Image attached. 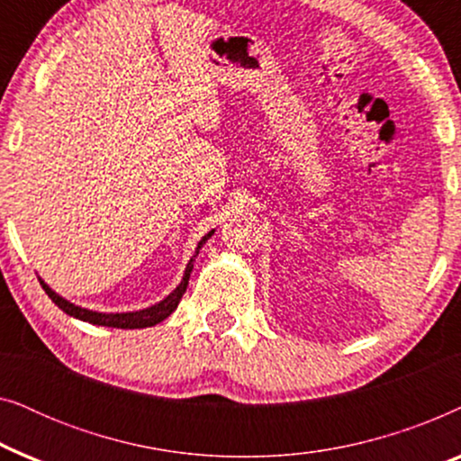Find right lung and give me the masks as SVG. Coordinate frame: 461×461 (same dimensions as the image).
I'll use <instances>...</instances> for the list:
<instances>
[{
	"label": "right lung",
	"instance_id": "add662e5",
	"mask_svg": "<svg viewBox=\"0 0 461 461\" xmlns=\"http://www.w3.org/2000/svg\"><path fill=\"white\" fill-rule=\"evenodd\" d=\"M213 235V230L207 232V235L201 239L197 243V249H194V256L188 260L186 268H185V275H182V281L180 285L174 289L172 294L167 295V298H163L161 302H157V304L149 306V308H142V311H134V312H98V311H90V308H81L77 304H73V302H68L62 298L54 292L52 287L48 285L46 281L40 279L41 287L46 289V294L52 298V302L56 306L60 308L62 312H67L68 317H75L79 321H86V323H92V325H104V327H117V330H142V327H153L157 323H161L163 319H167L169 314H172L176 308H178L182 295H185L186 287H188V279H191V273H193V262L194 258H197L199 249L203 248V243L207 241Z\"/></svg>",
	"mask_w": 461,
	"mask_h": 461
}]
</instances>
